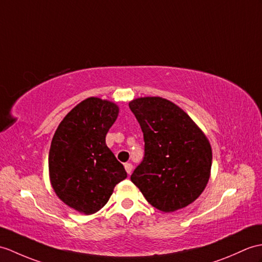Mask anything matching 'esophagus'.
<instances>
[{"instance_id":"obj_1","label":"esophagus","mask_w":262,"mask_h":262,"mask_svg":"<svg viewBox=\"0 0 262 262\" xmlns=\"http://www.w3.org/2000/svg\"><path fill=\"white\" fill-rule=\"evenodd\" d=\"M125 169L127 174H130L132 173V169H133V165L130 163H125Z\"/></svg>"}]
</instances>
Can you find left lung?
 <instances>
[{"instance_id": "obj_1", "label": "left lung", "mask_w": 262, "mask_h": 262, "mask_svg": "<svg viewBox=\"0 0 262 262\" xmlns=\"http://www.w3.org/2000/svg\"><path fill=\"white\" fill-rule=\"evenodd\" d=\"M144 135V159L130 180L148 203L174 212L194 202L210 179L211 146L195 123L161 97L129 102Z\"/></svg>"}]
</instances>
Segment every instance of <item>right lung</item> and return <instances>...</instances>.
Returning a JSON list of instances; mask_svg holds the SVG:
<instances>
[{"instance_id":"1","label":"right lung","mask_w":262,"mask_h":262,"mask_svg":"<svg viewBox=\"0 0 262 262\" xmlns=\"http://www.w3.org/2000/svg\"><path fill=\"white\" fill-rule=\"evenodd\" d=\"M117 116V105L91 97L68 113L53 135L49 151L52 187L62 202L83 214L99 211L127 178L106 145Z\"/></svg>"}]
</instances>
